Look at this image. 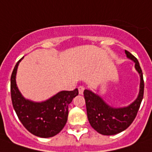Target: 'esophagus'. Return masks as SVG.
<instances>
[{
  "instance_id": "obj_1",
  "label": "esophagus",
  "mask_w": 152,
  "mask_h": 152,
  "mask_svg": "<svg viewBox=\"0 0 152 152\" xmlns=\"http://www.w3.org/2000/svg\"><path fill=\"white\" fill-rule=\"evenodd\" d=\"M85 90V87L82 86H78V93H79V94H82L83 92H84Z\"/></svg>"
}]
</instances>
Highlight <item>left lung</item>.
Returning a JSON list of instances; mask_svg holds the SVG:
<instances>
[{
  "instance_id": "1",
  "label": "left lung",
  "mask_w": 152,
  "mask_h": 152,
  "mask_svg": "<svg viewBox=\"0 0 152 152\" xmlns=\"http://www.w3.org/2000/svg\"><path fill=\"white\" fill-rule=\"evenodd\" d=\"M127 57L135 63V67L140 76V89L138 97L129 106L114 109L90 90H84L88 120L90 125L97 132L105 136L116 135L128 129L136 118L143 100L144 82L143 73L138 60L133 55L125 50Z\"/></svg>"
}]
</instances>
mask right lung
Returning <instances> with one entry per match:
<instances>
[{
    "mask_svg": "<svg viewBox=\"0 0 152 152\" xmlns=\"http://www.w3.org/2000/svg\"><path fill=\"white\" fill-rule=\"evenodd\" d=\"M19 60L11 75V97L14 110L24 128L35 136L48 138L57 135L67 121L68 105L78 90L61 91L48 101L40 103L24 99L16 84Z\"/></svg>",
    "mask_w": 152,
    "mask_h": 152,
    "instance_id": "1",
    "label": "right lung"
}]
</instances>
